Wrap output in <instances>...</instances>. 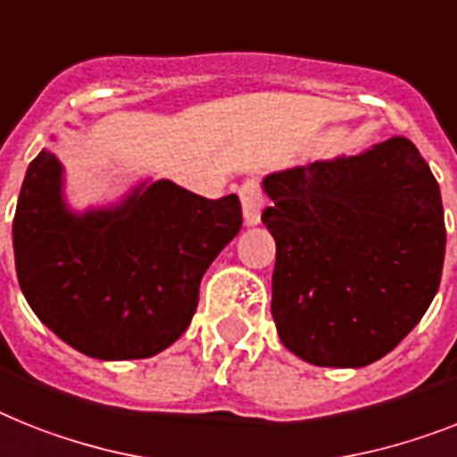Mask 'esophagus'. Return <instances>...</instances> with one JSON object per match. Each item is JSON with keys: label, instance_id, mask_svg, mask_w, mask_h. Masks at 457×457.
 Here are the masks:
<instances>
[{"label": "esophagus", "instance_id": "obj_1", "mask_svg": "<svg viewBox=\"0 0 457 457\" xmlns=\"http://www.w3.org/2000/svg\"><path fill=\"white\" fill-rule=\"evenodd\" d=\"M240 195V205H243V220L247 226H256L262 221V210H263V194L259 184L252 179V182H245L237 191Z\"/></svg>", "mask_w": 457, "mask_h": 457}]
</instances>
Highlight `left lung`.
I'll list each match as a JSON object with an SVG mask.
<instances>
[{
  "label": "left lung",
  "mask_w": 457,
  "mask_h": 457,
  "mask_svg": "<svg viewBox=\"0 0 457 457\" xmlns=\"http://www.w3.org/2000/svg\"><path fill=\"white\" fill-rule=\"evenodd\" d=\"M273 205V312L282 345L315 367L360 369L409 334L439 289L441 191L406 137L262 179Z\"/></svg>",
  "instance_id": "1"
}]
</instances>
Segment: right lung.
Returning a JSON list of instances; mask_svg holds the SVG:
<instances>
[{"label": "right lung", "mask_w": 457, "mask_h": 457, "mask_svg": "<svg viewBox=\"0 0 457 457\" xmlns=\"http://www.w3.org/2000/svg\"><path fill=\"white\" fill-rule=\"evenodd\" d=\"M240 226L237 195L207 201L152 177L114 203L74 210L65 165L41 149L13 217L18 282L34 315L74 350L145 360L187 331L203 275Z\"/></svg>", "instance_id": "right-lung-1"}]
</instances>
